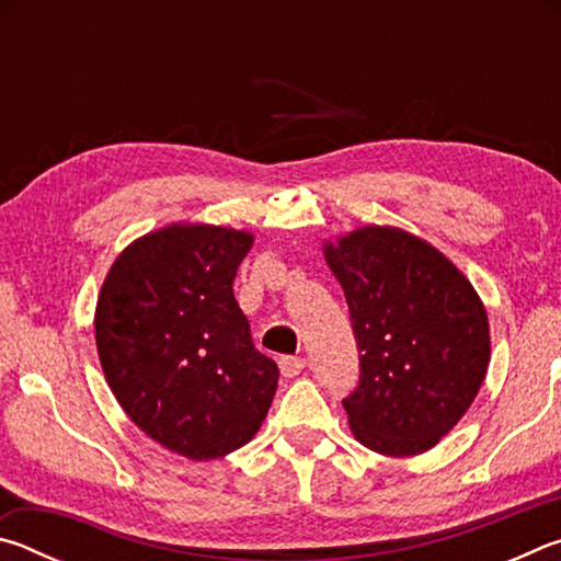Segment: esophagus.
<instances>
[{"instance_id":"obj_1","label":"esophagus","mask_w":561,"mask_h":561,"mask_svg":"<svg viewBox=\"0 0 561 561\" xmlns=\"http://www.w3.org/2000/svg\"><path fill=\"white\" fill-rule=\"evenodd\" d=\"M304 366H307V358L304 356H282L279 358V368L287 378L299 376L304 371Z\"/></svg>"}]
</instances>
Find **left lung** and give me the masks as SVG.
<instances>
[{
  "label": "left lung",
  "mask_w": 561,
  "mask_h": 561,
  "mask_svg": "<svg viewBox=\"0 0 561 561\" xmlns=\"http://www.w3.org/2000/svg\"><path fill=\"white\" fill-rule=\"evenodd\" d=\"M358 348L344 401L356 438L381 455L431 450L468 411L490 364V327L450 260L396 227L327 244Z\"/></svg>",
  "instance_id": "8db88e82"
}]
</instances>
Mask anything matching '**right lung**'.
I'll list each match as a JSON object with an SVG mask.
<instances>
[{
    "mask_svg": "<svg viewBox=\"0 0 561 561\" xmlns=\"http://www.w3.org/2000/svg\"><path fill=\"white\" fill-rule=\"evenodd\" d=\"M252 234L173 225L113 262L96 348L113 396L148 438L190 460L242 448L267 415L279 368L254 348L234 299Z\"/></svg>",
    "mask_w": 561,
    "mask_h": 561,
    "instance_id": "1",
    "label": "right lung"
}]
</instances>
